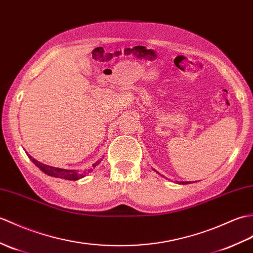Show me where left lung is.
I'll list each match as a JSON object with an SVG mask.
<instances>
[{"mask_svg": "<svg viewBox=\"0 0 253 253\" xmlns=\"http://www.w3.org/2000/svg\"><path fill=\"white\" fill-rule=\"evenodd\" d=\"M155 170V169H154ZM155 171H156V170H155ZM178 182V181H177ZM178 183L179 184H187V183H191V182H189V181H186V182H183V181H182V182H178Z\"/></svg>", "mask_w": 253, "mask_h": 253, "instance_id": "left-lung-1", "label": "left lung"}]
</instances>
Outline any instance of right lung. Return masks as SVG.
<instances>
[{
    "mask_svg": "<svg viewBox=\"0 0 253 253\" xmlns=\"http://www.w3.org/2000/svg\"><path fill=\"white\" fill-rule=\"evenodd\" d=\"M27 155L32 161V163L35 166L40 168L47 175H50V177L75 181V180H80L82 178H84L86 173H89L92 170V168H89L87 170H76V169H63V168L52 167V166L45 165V164H43V163H40L39 161L35 160V158H33L31 155H29L28 153H27ZM100 162L101 161H97L95 164H92V167L95 168L96 166H98Z\"/></svg>",
    "mask_w": 253,
    "mask_h": 253,
    "instance_id": "add662e5",
    "label": "right lung"
}]
</instances>
